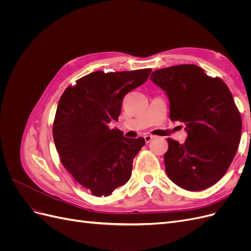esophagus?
<instances>
[{
    "instance_id": "obj_1",
    "label": "esophagus",
    "mask_w": 251,
    "mask_h": 251,
    "mask_svg": "<svg viewBox=\"0 0 251 251\" xmlns=\"http://www.w3.org/2000/svg\"><path fill=\"white\" fill-rule=\"evenodd\" d=\"M155 137L153 135H144V140H146V142L147 143H149V142H151V140H153Z\"/></svg>"
}]
</instances>
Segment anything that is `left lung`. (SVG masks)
Returning <instances> with one entry per match:
<instances>
[{
  "label": "left lung",
  "instance_id": "left-lung-1",
  "mask_svg": "<svg viewBox=\"0 0 251 251\" xmlns=\"http://www.w3.org/2000/svg\"><path fill=\"white\" fill-rule=\"evenodd\" d=\"M151 79L170 100V118L184 124V143L168 138L165 171L178 186L191 192L221 179L241 140L242 118L226 83L196 65L158 69Z\"/></svg>",
  "mask_w": 251,
  "mask_h": 251
}]
</instances>
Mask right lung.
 I'll list each match as a JSON object with an SVG mask.
<instances>
[{"mask_svg": "<svg viewBox=\"0 0 251 251\" xmlns=\"http://www.w3.org/2000/svg\"><path fill=\"white\" fill-rule=\"evenodd\" d=\"M151 71H96L60 96L52 128L60 162L96 197L110 196L126 183L134 158L146 144L143 137L126 138L109 124L118 121L124 97L146 82Z\"/></svg>", "mask_w": 251, "mask_h": 251, "instance_id": "right-lung-1", "label": "right lung"}]
</instances>
